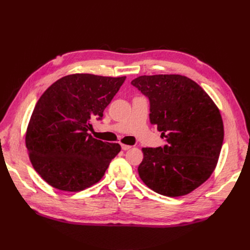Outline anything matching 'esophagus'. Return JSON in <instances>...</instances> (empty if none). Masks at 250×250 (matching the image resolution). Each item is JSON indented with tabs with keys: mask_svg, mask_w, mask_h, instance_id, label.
Masks as SVG:
<instances>
[{
	"mask_svg": "<svg viewBox=\"0 0 250 250\" xmlns=\"http://www.w3.org/2000/svg\"><path fill=\"white\" fill-rule=\"evenodd\" d=\"M130 148H132V147H130V146H128V145H124V144H122V149L124 150V151H126V150H129Z\"/></svg>",
	"mask_w": 250,
	"mask_h": 250,
	"instance_id": "esophagus-1",
	"label": "esophagus"
}]
</instances>
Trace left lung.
Segmentation results:
<instances>
[{
  "mask_svg": "<svg viewBox=\"0 0 250 250\" xmlns=\"http://www.w3.org/2000/svg\"><path fill=\"white\" fill-rule=\"evenodd\" d=\"M132 85L150 101V122L166 140L163 148H143L138 171L145 185L166 196L199 188L216 168L224 139L220 111L191 79L141 76Z\"/></svg>",
  "mask_w": 250,
  "mask_h": 250,
  "instance_id": "obj_1",
  "label": "left lung"
}]
</instances>
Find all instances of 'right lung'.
<instances>
[{
    "instance_id": "1",
    "label": "right lung",
    "mask_w": 250,
    "mask_h": 250,
    "mask_svg": "<svg viewBox=\"0 0 250 250\" xmlns=\"http://www.w3.org/2000/svg\"><path fill=\"white\" fill-rule=\"evenodd\" d=\"M125 77L91 74L64 76L38 99L26 133V148L35 171L49 186L83 190L98 182L121 146L88 134Z\"/></svg>"
}]
</instances>
